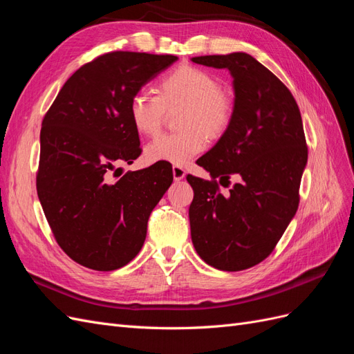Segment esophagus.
<instances>
[{"mask_svg": "<svg viewBox=\"0 0 354 354\" xmlns=\"http://www.w3.org/2000/svg\"><path fill=\"white\" fill-rule=\"evenodd\" d=\"M173 177L176 181H180L183 180L186 177V171L183 167H178V165H174L173 167Z\"/></svg>", "mask_w": 354, "mask_h": 354, "instance_id": "34e87169", "label": "esophagus"}]
</instances>
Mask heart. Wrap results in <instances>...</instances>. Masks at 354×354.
I'll return each instance as SVG.
<instances>
[{"instance_id":"b5f03b06","label":"heart","mask_w":354,"mask_h":354,"mask_svg":"<svg viewBox=\"0 0 354 354\" xmlns=\"http://www.w3.org/2000/svg\"><path fill=\"white\" fill-rule=\"evenodd\" d=\"M156 91L158 95L142 90L131 97L128 113L136 130L143 136L158 134L167 111L177 108H181L177 124L183 130L164 134L149 143L145 151L149 162L186 165L205 151L207 136L220 137L232 122V95L208 71L178 66L158 82Z\"/></svg>"}]
</instances>
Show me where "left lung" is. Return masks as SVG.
<instances>
[{
	"label": "left lung",
	"instance_id": "8db88e82",
	"mask_svg": "<svg viewBox=\"0 0 354 354\" xmlns=\"http://www.w3.org/2000/svg\"><path fill=\"white\" fill-rule=\"evenodd\" d=\"M198 65L227 69L234 111L229 128L198 159L211 181L187 176L194 189L189 208L195 250L218 270L239 272L274 250L298 208L307 146L298 104L281 80L246 53L192 57ZM241 180L229 196L217 176Z\"/></svg>",
	"mask_w": 354,
	"mask_h": 354
}]
</instances>
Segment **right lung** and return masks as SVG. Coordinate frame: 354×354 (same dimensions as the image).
I'll return each mask as SVG.
<instances>
[{
	"instance_id": "right-lung-1",
	"label": "right lung",
	"mask_w": 354,
	"mask_h": 354,
	"mask_svg": "<svg viewBox=\"0 0 354 354\" xmlns=\"http://www.w3.org/2000/svg\"><path fill=\"white\" fill-rule=\"evenodd\" d=\"M176 60L103 55L72 75L42 120L38 198L60 248L84 267L111 272L130 263L145 243L149 216L173 183L165 162L118 180L111 173L142 153L128 113L131 97Z\"/></svg>"
}]
</instances>
